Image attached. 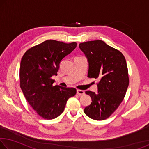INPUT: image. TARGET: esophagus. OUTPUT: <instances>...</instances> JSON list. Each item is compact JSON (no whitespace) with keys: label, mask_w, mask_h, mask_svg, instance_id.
I'll return each mask as SVG.
<instances>
[{"label":"esophagus","mask_w":149,"mask_h":149,"mask_svg":"<svg viewBox=\"0 0 149 149\" xmlns=\"http://www.w3.org/2000/svg\"><path fill=\"white\" fill-rule=\"evenodd\" d=\"M77 94L79 95H83L85 94V91L83 90H80V89H77Z\"/></svg>","instance_id":"obj_1"}]
</instances>
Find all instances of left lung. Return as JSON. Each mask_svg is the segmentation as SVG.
<instances>
[{
	"instance_id": "8db88e82",
	"label": "left lung",
	"mask_w": 149,
	"mask_h": 149,
	"mask_svg": "<svg viewBox=\"0 0 149 149\" xmlns=\"http://www.w3.org/2000/svg\"><path fill=\"white\" fill-rule=\"evenodd\" d=\"M79 47L89 62L88 77L99 80L97 93L85 91L92 102L84 112L91 119L106 120L122 103L129 85L125 58L120 50L101 40L81 42Z\"/></svg>"
}]
</instances>
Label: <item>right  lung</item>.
Masks as SVG:
<instances>
[{"instance_id":"add662e5","label":"right lung","mask_w":149,"mask_h":149,"mask_svg":"<svg viewBox=\"0 0 149 149\" xmlns=\"http://www.w3.org/2000/svg\"><path fill=\"white\" fill-rule=\"evenodd\" d=\"M75 42L65 43L47 40L28 49L19 68V85L27 101L44 119L57 118L64 110L67 100L76 94L75 88L53 85L62 60L75 49Z\"/></svg>"}]
</instances>
